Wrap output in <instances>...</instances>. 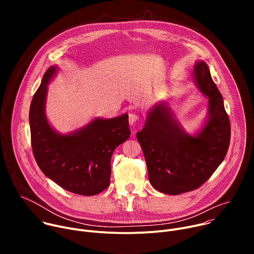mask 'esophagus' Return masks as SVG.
<instances>
[{
	"label": "esophagus",
	"instance_id": "34e87169",
	"mask_svg": "<svg viewBox=\"0 0 254 254\" xmlns=\"http://www.w3.org/2000/svg\"><path fill=\"white\" fill-rule=\"evenodd\" d=\"M138 116H136L135 114H133V113H131V114H129L128 115V123H129V125L130 126H136L137 125V122H138Z\"/></svg>",
	"mask_w": 254,
	"mask_h": 254
}]
</instances>
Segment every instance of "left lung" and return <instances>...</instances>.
I'll return each mask as SVG.
<instances>
[{
	"label": "left lung",
	"instance_id": "left-lung-1",
	"mask_svg": "<svg viewBox=\"0 0 254 254\" xmlns=\"http://www.w3.org/2000/svg\"><path fill=\"white\" fill-rule=\"evenodd\" d=\"M192 80L208 99L206 119L194 134L184 129L167 101L151 108L136 133L150 183L164 194L179 195L199 188L223 162L229 147L230 123L223 97L204 61L195 62Z\"/></svg>",
	"mask_w": 254,
	"mask_h": 254
}]
</instances>
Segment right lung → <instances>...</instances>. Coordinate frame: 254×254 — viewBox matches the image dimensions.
<instances>
[{"label":"right lung","mask_w":254,"mask_h":254,"mask_svg":"<svg viewBox=\"0 0 254 254\" xmlns=\"http://www.w3.org/2000/svg\"><path fill=\"white\" fill-rule=\"evenodd\" d=\"M59 70L51 66L33 96L29 122L34 157L46 177L63 189L92 196L110 185L111 159L117 147L130 135L128 115L95 118L68 133L57 131L46 116L48 84Z\"/></svg>","instance_id":"right-lung-1"}]
</instances>
